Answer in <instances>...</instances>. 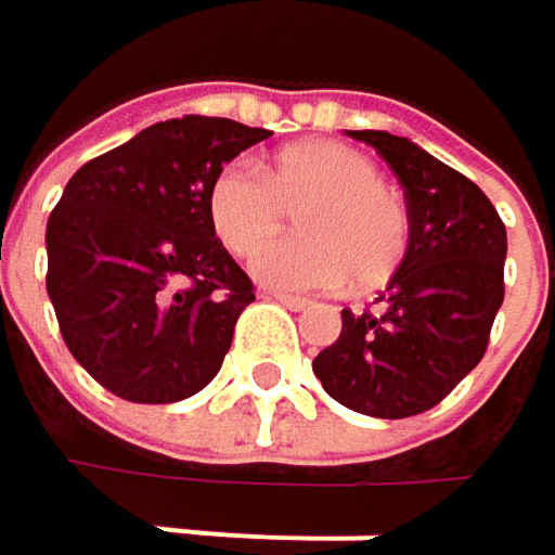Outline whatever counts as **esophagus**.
Returning a JSON list of instances; mask_svg holds the SVG:
<instances>
[{
    "mask_svg": "<svg viewBox=\"0 0 555 555\" xmlns=\"http://www.w3.org/2000/svg\"><path fill=\"white\" fill-rule=\"evenodd\" d=\"M270 298H276V301H282L285 308H292V311H305L311 301L308 298H301V295H288V292H270Z\"/></svg>",
    "mask_w": 555,
    "mask_h": 555,
    "instance_id": "obj_1",
    "label": "esophagus"
}]
</instances>
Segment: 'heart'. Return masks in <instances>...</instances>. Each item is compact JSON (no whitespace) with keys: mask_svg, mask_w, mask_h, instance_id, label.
<instances>
[{"mask_svg":"<svg viewBox=\"0 0 555 555\" xmlns=\"http://www.w3.org/2000/svg\"><path fill=\"white\" fill-rule=\"evenodd\" d=\"M298 208V234L267 244L250 270L270 288L383 285L404 260V205L379 185L376 164L340 141L285 147L270 176L247 160L221 167L205 195L215 237L237 257L254 254Z\"/></svg>","mask_w":555,"mask_h":555,"instance_id":"obj_1","label":"heart"}]
</instances>
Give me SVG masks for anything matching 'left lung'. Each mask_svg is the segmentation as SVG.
Wrapping results in <instances>:
<instances>
[{"label":"left lung","instance_id":"obj_1","mask_svg":"<svg viewBox=\"0 0 555 555\" xmlns=\"http://www.w3.org/2000/svg\"><path fill=\"white\" fill-rule=\"evenodd\" d=\"M404 189L408 250L379 308L340 311V337L311 370L324 391L370 417H411L440 404L486 357L504 301L507 234L489 195L414 141L350 131Z\"/></svg>","mask_w":555,"mask_h":555}]
</instances>
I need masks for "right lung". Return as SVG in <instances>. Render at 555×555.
I'll return each instance as SVG.
<instances>
[{"instance_id":"obj_1","label":"right lung","mask_w":555,"mask_h":555,"mask_svg":"<svg viewBox=\"0 0 555 555\" xmlns=\"http://www.w3.org/2000/svg\"><path fill=\"white\" fill-rule=\"evenodd\" d=\"M267 128L182 115L73 172L48 221V295L76 363L138 404L208 386L254 282L208 224V182Z\"/></svg>"}]
</instances>
